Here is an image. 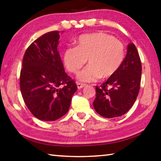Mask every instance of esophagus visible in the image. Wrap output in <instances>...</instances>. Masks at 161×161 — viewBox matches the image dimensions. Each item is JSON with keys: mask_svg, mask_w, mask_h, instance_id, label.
I'll list each match as a JSON object with an SVG mask.
<instances>
[{"mask_svg": "<svg viewBox=\"0 0 161 161\" xmlns=\"http://www.w3.org/2000/svg\"><path fill=\"white\" fill-rule=\"evenodd\" d=\"M77 85L78 89H81L84 88V86H86V84H81V83H77Z\"/></svg>", "mask_w": 161, "mask_h": 161, "instance_id": "esophagus-1", "label": "esophagus"}]
</instances>
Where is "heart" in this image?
Listing matches in <instances>:
<instances>
[{
	"mask_svg": "<svg viewBox=\"0 0 161 161\" xmlns=\"http://www.w3.org/2000/svg\"><path fill=\"white\" fill-rule=\"evenodd\" d=\"M125 56L124 46L112 35L103 32L82 35L78 38L77 46L68 47L63 53V62L72 73L86 64L89 65L79 73L78 80L95 81L102 77L109 78L119 70Z\"/></svg>",
	"mask_w": 161,
	"mask_h": 161,
	"instance_id": "obj_1",
	"label": "heart"
}]
</instances>
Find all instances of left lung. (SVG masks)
Here are the masks:
<instances>
[{"instance_id": "8db88e82", "label": "left lung", "mask_w": 161, "mask_h": 161, "mask_svg": "<svg viewBox=\"0 0 161 161\" xmlns=\"http://www.w3.org/2000/svg\"><path fill=\"white\" fill-rule=\"evenodd\" d=\"M141 62L133 43L127 46V54L119 70L100 87L96 86L95 111L105 118L126 114L134 103L140 89Z\"/></svg>"}]
</instances>
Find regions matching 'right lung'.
Returning <instances> with one entry per match:
<instances>
[{"mask_svg":"<svg viewBox=\"0 0 161 161\" xmlns=\"http://www.w3.org/2000/svg\"><path fill=\"white\" fill-rule=\"evenodd\" d=\"M59 40V31L47 32L35 40L24 54L22 96L31 112L41 121H55L66 114L77 90L75 81L64 72Z\"/></svg>","mask_w":161,"mask_h":161,"instance_id":"1","label":"right lung"}]
</instances>
